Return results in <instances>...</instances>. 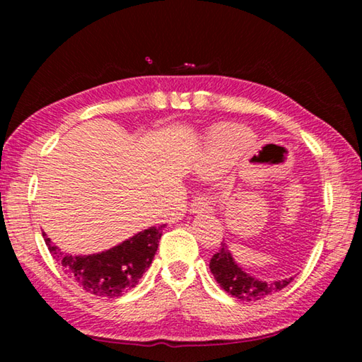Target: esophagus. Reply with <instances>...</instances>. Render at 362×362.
<instances>
[{"label": "esophagus", "instance_id": "esophagus-1", "mask_svg": "<svg viewBox=\"0 0 362 362\" xmlns=\"http://www.w3.org/2000/svg\"><path fill=\"white\" fill-rule=\"evenodd\" d=\"M209 211V204L206 203L203 198H194L189 204V212L192 214H199V212H207Z\"/></svg>", "mask_w": 362, "mask_h": 362}]
</instances>
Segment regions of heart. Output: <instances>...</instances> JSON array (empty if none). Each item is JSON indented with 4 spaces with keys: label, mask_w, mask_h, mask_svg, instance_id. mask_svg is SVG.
<instances>
[{
    "label": "heart",
    "mask_w": 362,
    "mask_h": 362,
    "mask_svg": "<svg viewBox=\"0 0 362 362\" xmlns=\"http://www.w3.org/2000/svg\"><path fill=\"white\" fill-rule=\"evenodd\" d=\"M238 153H240V144L236 134L230 129L220 131L209 140L203 153L196 159L194 173L201 177L216 175L228 166Z\"/></svg>",
    "instance_id": "heart-1"
}]
</instances>
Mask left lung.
I'll list each match as a JSON object with an SVG mask.
<instances>
[{"label":"left lung","mask_w":362,"mask_h":362,"mask_svg":"<svg viewBox=\"0 0 362 362\" xmlns=\"http://www.w3.org/2000/svg\"><path fill=\"white\" fill-rule=\"evenodd\" d=\"M209 268L214 278L228 296L246 300V302L269 297L272 293L284 289L293 279V276H289L278 281H263L252 276L246 273L241 265H238L225 243L222 244V249L211 259Z\"/></svg>","instance_id":"8db88e82"}]
</instances>
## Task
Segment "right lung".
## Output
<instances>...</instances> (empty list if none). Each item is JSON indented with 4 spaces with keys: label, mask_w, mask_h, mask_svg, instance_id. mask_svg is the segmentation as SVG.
<instances>
[{
    "label": "right lung",
    "mask_w": 362,
    "mask_h": 362,
    "mask_svg": "<svg viewBox=\"0 0 362 362\" xmlns=\"http://www.w3.org/2000/svg\"><path fill=\"white\" fill-rule=\"evenodd\" d=\"M161 226H148L107 250L89 255L62 252L42 233L45 243L65 274L83 287L86 292L99 297L116 298L132 289L150 268L163 235Z\"/></svg>",
    "instance_id": "obj_1"
}]
</instances>
